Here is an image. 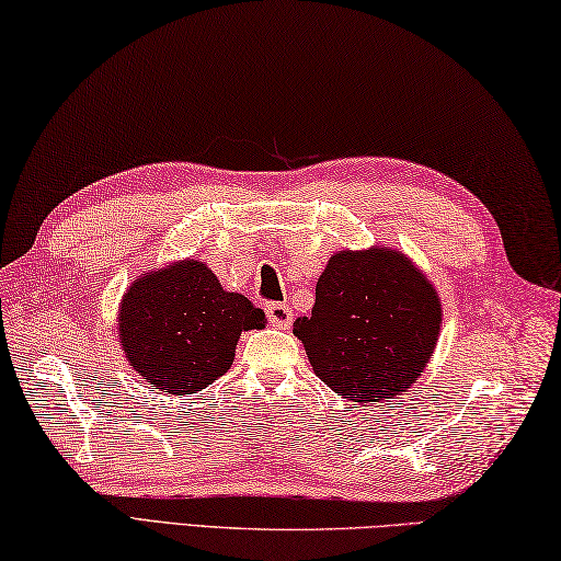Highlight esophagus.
Wrapping results in <instances>:
<instances>
[{
  "label": "esophagus",
  "mask_w": 561,
  "mask_h": 561,
  "mask_svg": "<svg viewBox=\"0 0 561 561\" xmlns=\"http://www.w3.org/2000/svg\"><path fill=\"white\" fill-rule=\"evenodd\" d=\"M266 317H268V324L278 327V329H288L290 322H293V310L283 302H268L266 305Z\"/></svg>",
  "instance_id": "esophagus-1"
}]
</instances>
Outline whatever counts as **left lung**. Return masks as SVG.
Here are the masks:
<instances>
[{"label":"left lung","instance_id":"left-lung-1","mask_svg":"<svg viewBox=\"0 0 561 561\" xmlns=\"http://www.w3.org/2000/svg\"><path fill=\"white\" fill-rule=\"evenodd\" d=\"M440 302L397 251H341L317 280L310 317H297L314 375L351 402L407 392L438 341Z\"/></svg>","mask_w":561,"mask_h":561}]
</instances>
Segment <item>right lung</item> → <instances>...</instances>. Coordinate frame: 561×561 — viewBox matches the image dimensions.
<instances>
[{
  "label": "right lung",
  "instance_id": "right-lung-1",
  "mask_svg": "<svg viewBox=\"0 0 561 561\" xmlns=\"http://www.w3.org/2000/svg\"><path fill=\"white\" fill-rule=\"evenodd\" d=\"M264 310L220 288L201 261H181L137 278L118 317L125 358L154 390L193 394L230 370L242 331L261 329Z\"/></svg>",
  "mask_w": 561,
  "mask_h": 561
}]
</instances>
